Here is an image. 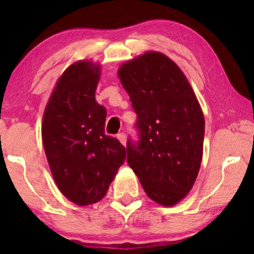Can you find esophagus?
Returning a JSON list of instances; mask_svg holds the SVG:
<instances>
[{
	"label": "esophagus",
	"instance_id": "1",
	"mask_svg": "<svg viewBox=\"0 0 254 254\" xmlns=\"http://www.w3.org/2000/svg\"><path fill=\"white\" fill-rule=\"evenodd\" d=\"M118 138H119V141H120L121 144L126 145V142H127L126 134H125V133H119V134H118Z\"/></svg>",
	"mask_w": 254,
	"mask_h": 254
}]
</instances>
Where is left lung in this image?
I'll list each match as a JSON object with an SVG mask.
<instances>
[{"label":"left lung","mask_w":254,"mask_h":254,"mask_svg":"<svg viewBox=\"0 0 254 254\" xmlns=\"http://www.w3.org/2000/svg\"><path fill=\"white\" fill-rule=\"evenodd\" d=\"M118 76L137 116L138 141L128 138V165L151 200L173 206L190 192L200 170V104L182 69L159 52L126 62Z\"/></svg>","instance_id":"left-lung-1"}]
</instances>
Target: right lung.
<instances>
[{
  "label": "right lung",
  "instance_id": "add662e5",
  "mask_svg": "<svg viewBox=\"0 0 254 254\" xmlns=\"http://www.w3.org/2000/svg\"><path fill=\"white\" fill-rule=\"evenodd\" d=\"M100 67L78 61L65 69L44 112L41 136L52 175L64 195L78 206L106 195L126 148L105 134L106 109L96 102Z\"/></svg>",
  "mask_w": 254,
  "mask_h": 254
}]
</instances>
